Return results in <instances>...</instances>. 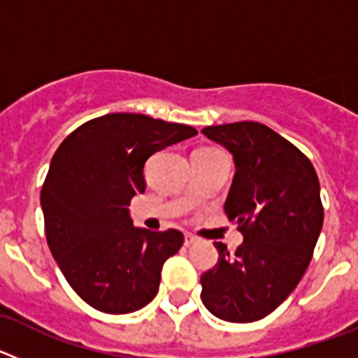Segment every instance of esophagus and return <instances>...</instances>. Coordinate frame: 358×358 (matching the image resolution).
Instances as JSON below:
<instances>
[{"instance_id": "1", "label": "esophagus", "mask_w": 358, "mask_h": 358, "mask_svg": "<svg viewBox=\"0 0 358 358\" xmlns=\"http://www.w3.org/2000/svg\"><path fill=\"white\" fill-rule=\"evenodd\" d=\"M194 243H197V236L186 233V235H185V245H186V248H189V245H194Z\"/></svg>"}]
</instances>
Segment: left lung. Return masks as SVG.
Listing matches in <instances>:
<instances>
[{
    "mask_svg": "<svg viewBox=\"0 0 358 358\" xmlns=\"http://www.w3.org/2000/svg\"><path fill=\"white\" fill-rule=\"evenodd\" d=\"M202 134L235 161L224 211L243 235L235 255L215 243L218 262L201 276L202 303L224 321H258L285 301L312 260L324 218L317 173L264 123L213 125Z\"/></svg>",
    "mask_w": 358,
    "mask_h": 358,
    "instance_id": "8db88e82",
    "label": "left lung"
}]
</instances>
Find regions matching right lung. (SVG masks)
I'll use <instances>...</instances> for the list:
<instances>
[{
	"label": "right lung",
	"mask_w": 358,
	"mask_h": 358,
	"mask_svg": "<svg viewBox=\"0 0 358 358\" xmlns=\"http://www.w3.org/2000/svg\"><path fill=\"white\" fill-rule=\"evenodd\" d=\"M197 134L145 115L90 120L57 148L41 189L48 248L71 289L106 314H131L156 297L181 231L136 227L129 204L143 194L147 159Z\"/></svg>",
	"instance_id": "1"
}]
</instances>
